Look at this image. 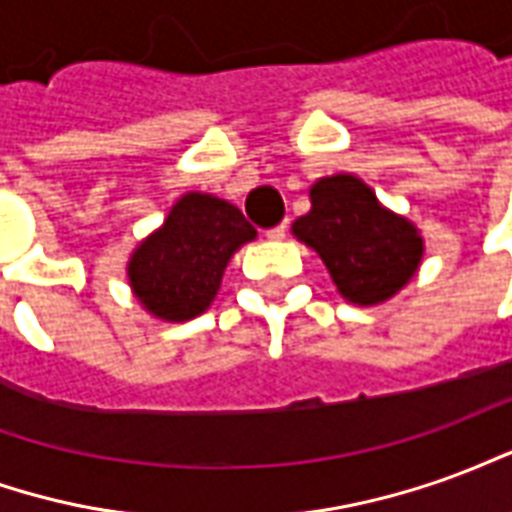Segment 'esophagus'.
<instances>
[{
    "label": "esophagus",
    "instance_id": "34e87169",
    "mask_svg": "<svg viewBox=\"0 0 512 512\" xmlns=\"http://www.w3.org/2000/svg\"><path fill=\"white\" fill-rule=\"evenodd\" d=\"M288 235V222L277 224V227H271V230H266V238L268 241H282Z\"/></svg>",
    "mask_w": 512,
    "mask_h": 512
}]
</instances>
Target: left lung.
<instances>
[{"instance_id":"left-lung-1","label":"left lung","mask_w":512,"mask_h":512,"mask_svg":"<svg viewBox=\"0 0 512 512\" xmlns=\"http://www.w3.org/2000/svg\"><path fill=\"white\" fill-rule=\"evenodd\" d=\"M310 202V213L293 222V235L318 252L345 301L384 304L419 271L425 238L417 224L381 205L362 178L337 172L315 180Z\"/></svg>"}]
</instances>
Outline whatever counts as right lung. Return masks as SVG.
<instances>
[{"label":"right lung","mask_w":512,"mask_h":512,"mask_svg":"<svg viewBox=\"0 0 512 512\" xmlns=\"http://www.w3.org/2000/svg\"><path fill=\"white\" fill-rule=\"evenodd\" d=\"M255 238L233 202L186 191L128 257L131 293L158 321H191L216 299L230 257Z\"/></svg>","instance_id":"right-lung-1"}]
</instances>
